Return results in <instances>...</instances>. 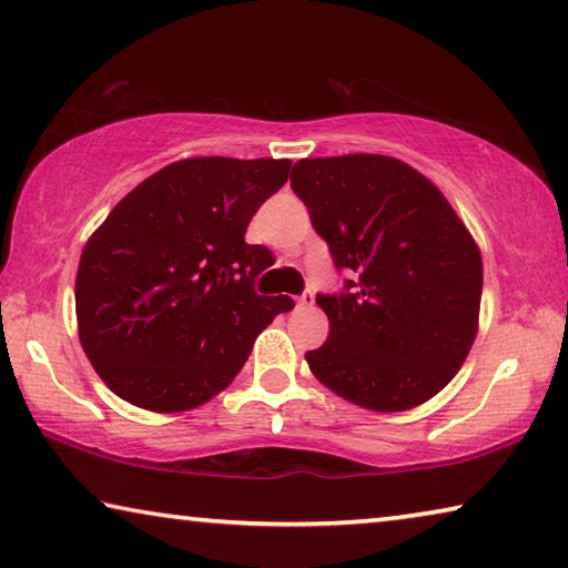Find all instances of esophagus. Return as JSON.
Masks as SVG:
<instances>
[{
	"instance_id": "1",
	"label": "esophagus",
	"mask_w": 568,
	"mask_h": 568,
	"mask_svg": "<svg viewBox=\"0 0 568 568\" xmlns=\"http://www.w3.org/2000/svg\"><path fill=\"white\" fill-rule=\"evenodd\" d=\"M295 303H298L301 308H305V305H313V293H303L301 298H295Z\"/></svg>"
}]
</instances>
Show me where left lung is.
I'll list each match as a JSON object with an SVG mask.
<instances>
[{
    "mask_svg": "<svg viewBox=\"0 0 568 568\" xmlns=\"http://www.w3.org/2000/svg\"><path fill=\"white\" fill-rule=\"evenodd\" d=\"M291 186L333 263L351 273L346 293L316 298L331 331L305 354L313 376L356 407H419L453 382L478 336V242L402 159H301Z\"/></svg>",
    "mask_w": 568,
    "mask_h": 568,
    "instance_id": "1",
    "label": "left lung"
}]
</instances>
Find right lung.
<instances>
[{
  "label": "right lung",
  "instance_id": "1",
  "mask_svg": "<svg viewBox=\"0 0 568 568\" xmlns=\"http://www.w3.org/2000/svg\"><path fill=\"white\" fill-rule=\"evenodd\" d=\"M291 159L192 156L123 196L88 237L75 277L85 356L133 407L196 409L227 389L260 331L293 308L257 295L270 252L247 245L252 214L287 182Z\"/></svg>",
  "mask_w": 568,
  "mask_h": 568
}]
</instances>
